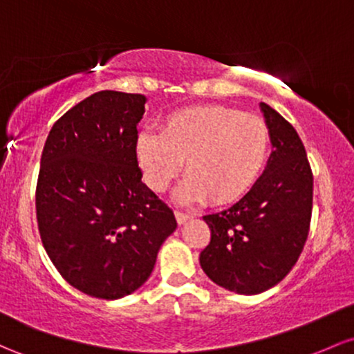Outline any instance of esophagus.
Here are the masks:
<instances>
[{"label": "esophagus", "mask_w": 354, "mask_h": 354, "mask_svg": "<svg viewBox=\"0 0 354 354\" xmlns=\"http://www.w3.org/2000/svg\"><path fill=\"white\" fill-rule=\"evenodd\" d=\"M174 216H176L178 225H183L189 218H192V215H189V213H183V212H174Z\"/></svg>", "instance_id": "1"}]
</instances>
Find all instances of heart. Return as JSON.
I'll return each mask as SVG.
<instances>
[{"mask_svg":"<svg viewBox=\"0 0 354 354\" xmlns=\"http://www.w3.org/2000/svg\"><path fill=\"white\" fill-rule=\"evenodd\" d=\"M136 159L146 185L161 193L185 162L178 188L183 203L207 198L230 205L257 185L270 154V133L263 119L232 107L200 106L171 114L159 134L139 133Z\"/></svg>","mask_w":354,"mask_h":354,"instance_id":"heart-1","label":"heart"}]
</instances>
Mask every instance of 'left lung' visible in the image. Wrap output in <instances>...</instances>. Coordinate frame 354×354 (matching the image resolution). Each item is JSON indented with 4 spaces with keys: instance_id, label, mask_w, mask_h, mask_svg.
<instances>
[{
    "instance_id": "1",
    "label": "left lung",
    "mask_w": 354,
    "mask_h": 354,
    "mask_svg": "<svg viewBox=\"0 0 354 354\" xmlns=\"http://www.w3.org/2000/svg\"><path fill=\"white\" fill-rule=\"evenodd\" d=\"M270 142L267 168L234 207L205 215L212 232L200 266L215 284L236 294H260L296 266L309 235L313 171L292 126L260 104Z\"/></svg>"
}]
</instances>
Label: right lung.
<instances>
[{"label":"right lung","mask_w":354,"mask_h":354,"mask_svg":"<svg viewBox=\"0 0 354 354\" xmlns=\"http://www.w3.org/2000/svg\"><path fill=\"white\" fill-rule=\"evenodd\" d=\"M146 97L100 91L53 124L37 183L41 243L62 277L87 296L139 289L176 230L165 201L142 183L136 159Z\"/></svg>","instance_id":"obj_1"}]
</instances>
